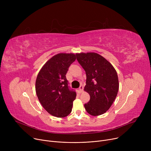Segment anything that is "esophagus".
<instances>
[{
	"instance_id": "esophagus-1",
	"label": "esophagus",
	"mask_w": 151,
	"mask_h": 151,
	"mask_svg": "<svg viewBox=\"0 0 151 151\" xmlns=\"http://www.w3.org/2000/svg\"><path fill=\"white\" fill-rule=\"evenodd\" d=\"M83 89H84L83 86L82 85H81V86H80V88H79V90H80V92H82L83 91Z\"/></svg>"
}]
</instances>
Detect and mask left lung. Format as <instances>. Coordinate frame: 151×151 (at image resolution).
<instances>
[{
  "instance_id": "left-lung-1",
  "label": "left lung",
  "mask_w": 151,
  "mask_h": 151,
  "mask_svg": "<svg viewBox=\"0 0 151 151\" xmlns=\"http://www.w3.org/2000/svg\"><path fill=\"white\" fill-rule=\"evenodd\" d=\"M76 59L86 71V85L84 90L90 96L84 104L89 114H104L111 106L119 90L116 71L109 62L96 52L76 54Z\"/></svg>"
}]
</instances>
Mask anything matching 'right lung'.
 Wrapping results in <instances>:
<instances>
[{"label": "right lung", "instance_id": "1", "mask_svg": "<svg viewBox=\"0 0 151 151\" xmlns=\"http://www.w3.org/2000/svg\"><path fill=\"white\" fill-rule=\"evenodd\" d=\"M76 60L73 53H59L47 60L40 70L35 82L37 97L50 114L65 117L72 110L76 93L68 86L66 74Z\"/></svg>", "mask_w": 151, "mask_h": 151}]
</instances>
